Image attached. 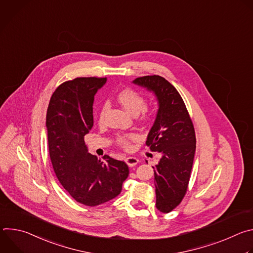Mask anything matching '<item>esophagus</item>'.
<instances>
[{
  "label": "esophagus",
  "mask_w": 253,
  "mask_h": 253,
  "mask_svg": "<svg viewBox=\"0 0 253 253\" xmlns=\"http://www.w3.org/2000/svg\"><path fill=\"white\" fill-rule=\"evenodd\" d=\"M125 162L127 163V165H128V166L132 167V166H135V165L139 162V160H138V158H136V157L129 156V157L125 158Z\"/></svg>",
  "instance_id": "esophagus-1"
}]
</instances>
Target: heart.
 <instances>
[{
    "mask_svg": "<svg viewBox=\"0 0 253 253\" xmlns=\"http://www.w3.org/2000/svg\"><path fill=\"white\" fill-rule=\"evenodd\" d=\"M117 99H118L119 103L123 106L124 109L133 116H138L144 110V108H145V106H146L145 99H144L140 94H138L136 91H134L132 89H125V90L121 91L118 94ZM107 110H108V105L104 104L101 108V111H100V116H99L100 122H103ZM142 120L149 121L150 115L147 113H144L142 116ZM136 137L137 136L135 134L119 135L117 138V142L120 146H122L124 148H129L131 141L136 139Z\"/></svg>",
    "mask_w": 253,
    "mask_h": 253,
    "instance_id": "b5f03b06",
    "label": "heart"
}]
</instances>
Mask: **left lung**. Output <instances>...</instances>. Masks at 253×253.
I'll list each match as a JSON object with an SVG mask.
<instances>
[{"mask_svg":"<svg viewBox=\"0 0 253 253\" xmlns=\"http://www.w3.org/2000/svg\"><path fill=\"white\" fill-rule=\"evenodd\" d=\"M133 83L152 92L158 103L146 145L161 154L158 164L152 166L156 207L168 213L181 202L187 191L196 149L194 127L183 99L166 79L144 76Z\"/></svg>","mask_w":253,"mask_h":253,"instance_id":"8db88e82","label":"left lung"}]
</instances>
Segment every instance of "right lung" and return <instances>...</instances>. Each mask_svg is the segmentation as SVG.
I'll list each match as a JSON object with an SVG mask.
<instances>
[{
  "label": "right lung",
  "mask_w": 253,
  "mask_h": 253,
  "mask_svg": "<svg viewBox=\"0 0 253 253\" xmlns=\"http://www.w3.org/2000/svg\"><path fill=\"white\" fill-rule=\"evenodd\" d=\"M107 78H76L53 93L46 116L49 153L55 174L77 202L97 206L120 194L129 169L125 162L88 152L84 136L93 127L94 96Z\"/></svg>",
  "instance_id": "add662e5"
}]
</instances>
